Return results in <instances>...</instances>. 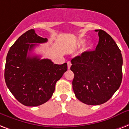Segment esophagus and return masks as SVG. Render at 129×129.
<instances>
[{"label": "esophagus", "instance_id": "1", "mask_svg": "<svg viewBox=\"0 0 129 129\" xmlns=\"http://www.w3.org/2000/svg\"><path fill=\"white\" fill-rule=\"evenodd\" d=\"M71 62L70 61H68L67 62V67H68V69H69L70 67H71Z\"/></svg>", "mask_w": 129, "mask_h": 129}]
</instances>
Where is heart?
Wrapping results in <instances>:
<instances>
[{
	"mask_svg": "<svg viewBox=\"0 0 129 129\" xmlns=\"http://www.w3.org/2000/svg\"><path fill=\"white\" fill-rule=\"evenodd\" d=\"M85 43V40H80L78 44H77V46H81L83 45H84ZM91 46V43H89V44H87V45L86 46L84 47L83 50H89V49L90 48Z\"/></svg>",
	"mask_w": 129,
	"mask_h": 129,
	"instance_id": "heart-1",
	"label": "heart"
}]
</instances>
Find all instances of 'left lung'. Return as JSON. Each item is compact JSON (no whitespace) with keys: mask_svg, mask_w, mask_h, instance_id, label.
<instances>
[{"mask_svg":"<svg viewBox=\"0 0 129 129\" xmlns=\"http://www.w3.org/2000/svg\"><path fill=\"white\" fill-rule=\"evenodd\" d=\"M95 50L86 51L71 60L73 89L77 98L88 105L107 102L118 89L122 79L121 51L112 38L98 29Z\"/></svg>","mask_w":129,"mask_h":129,"instance_id":"obj_1","label":"left lung"}]
</instances>
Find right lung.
I'll return each mask as SVG.
<instances>
[{"instance_id":"obj_1","label":"right lung","mask_w":129,"mask_h":129,"mask_svg":"<svg viewBox=\"0 0 129 129\" xmlns=\"http://www.w3.org/2000/svg\"><path fill=\"white\" fill-rule=\"evenodd\" d=\"M47 41L30 29L22 34L8 52L5 68L6 85L25 106H37L48 101L56 82L67 70V63L56 64L50 60L29 56L36 44Z\"/></svg>"}]
</instances>
